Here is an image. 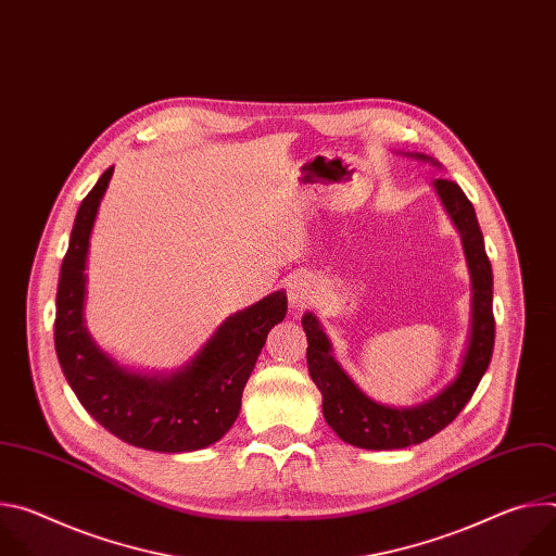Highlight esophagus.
Listing matches in <instances>:
<instances>
[{"mask_svg":"<svg viewBox=\"0 0 556 556\" xmlns=\"http://www.w3.org/2000/svg\"><path fill=\"white\" fill-rule=\"evenodd\" d=\"M316 283L309 279V277H294L288 286V301H290V307L294 312H301L305 307H309L316 299Z\"/></svg>","mask_w":556,"mask_h":556,"instance_id":"1","label":"esophagus"}]
</instances>
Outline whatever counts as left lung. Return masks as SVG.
<instances>
[{
    "mask_svg": "<svg viewBox=\"0 0 556 556\" xmlns=\"http://www.w3.org/2000/svg\"><path fill=\"white\" fill-rule=\"evenodd\" d=\"M422 163L440 167L425 153H412ZM446 213L459 230L470 273V334L457 376L431 401L416 407H389L371 401L343 371L332 356L330 339L312 312H305L301 326L307 337V369L324 395V416L334 433L358 448L391 451L420 444L451 425L466 407L489 369L495 345L493 316V268L484 249V235L478 215L464 191L444 178L433 180Z\"/></svg>",
    "mask_w": 556,
    "mask_h": 556,
    "instance_id": "8db88e82",
    "label": "left lung"
}]
</instances>
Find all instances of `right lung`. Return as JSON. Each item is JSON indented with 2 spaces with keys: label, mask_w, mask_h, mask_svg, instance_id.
<instances>
[{
  "label": "right lung",
  "mask_w": 556,
  "mask_h": 556,
  "mask_svg": "<svg viewBox=\"0 0 556 556\" xmlns=\"http://www.w3.org/2000/svg\"><path fill=\"white\" fill-rule=\"evenodd\" d=\"M110 167L78 206L56 288L54 350L78 403L123 442L185 453L217 442L240 416L242 393L268 332L283 321L288 299L277 290L230 314L202 350L172 374H142L108 356L84 324L86 264Z\"/></svg>",
  "instance_id": "obj_1"
}]
</instances>
